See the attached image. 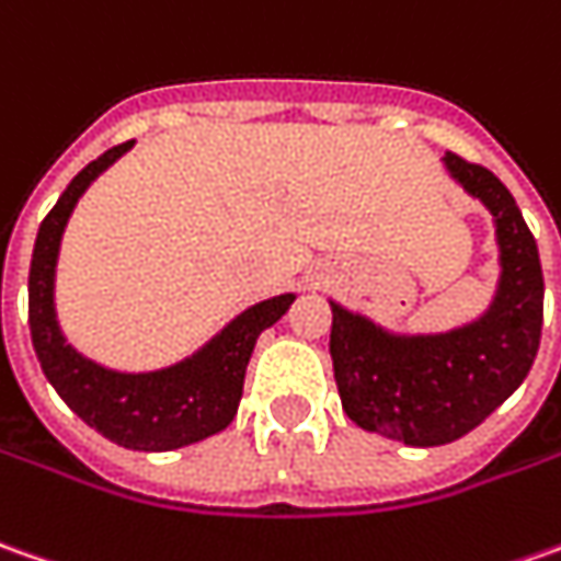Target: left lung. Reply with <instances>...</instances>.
I'll return each mask as SVG.
<instances>
[{
    "instance_id": "8db88e82",
    "label": "left lung",
    "mask_w": 561,
    "mask_h": 561,
    "mask_svg": "<svg viewBox=\"0 0 561 561\" xmlns=\"http://www.w3.org/2000/svg\"><path fill=\"white\" fill-rule=\"evenodd\" d=\"M445 169L494 219L500 280L476 321L445 333H392L330 299V355L342 411L360 430L411 447L463 438L528 377L543 327L535 234L494 172L445 153Z\"/></svg>"
}]
</instances>
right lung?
Masks as SVG:
<instances>
[{"label": "right lung", "instance_id": "obj_1", "mask_svg": "<svg viewBox=\"0 0 561 561\" xmlns=\"http://www.w3.org/2000/svg\"><path fill=\"white\" fill-rule=\"evenodd\" d=\"M135 141L101 153L67 184L55 209L39 225L30 262V336L45 379L82 423L129 450H175L221 432L234 420L247 364L262 330L277 324L296 293L262 299L221 327L194 355L160 370L126 374L77 352L55 311V268L61 237L79 197Z\"/></svg>", "mask_w": 561, "mask_h": 561}]
</instances>
